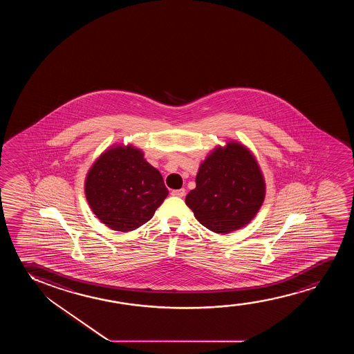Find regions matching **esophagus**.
I'll return each mask as SVG.
<instances>
[{
    "instance_id": "1",
    "label": "esophagus",
    "mask_w": 354,
    "mask_h": 354,
    "mask_svg": "<svg viewBox=\"0 0 354 354\" xmlns=\"http://www.w3.org/2000/svg\"><path fill=\"white\" fill-rule=\"evenodd\" d=\"M171 194L175 196V197H184L186 192H185L184 189H173V191H171Z\"/></svg>"
}]
</instances>
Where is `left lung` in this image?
<instances>
[{"instance_id": "8db88e82", "label": "left lung", "mask_w": 354, "mask_h": 354, "mask_svg": "<svg viewBox=\"0 0 354 354\" xmlns=\"http://www.w3.org/2000/svg\"><path fill=\"white\" fill-rule=\"evenodd\" d=\"M266 185L250 150L237 141L216 146L199 165L196 189L185 202L204 227L215 233L247 226L261 208Z\"/></svg>"}]
</instances>
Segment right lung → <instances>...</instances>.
<instances>
[{
    "label": "right lung",
    "mask_w": 354,
    "mask_h": 354,
    "mask_svg": "<svg viewBox=\"0 0 354 354\" xmlns=\"http://www.w3.org/2000/svg\"><path fill=\"white\" fill-rule=\"evenodd\" d=\"M84 194L102 223L113 231L129 232L147 223L169 192L140 149L113 145L88 170Z\"/></svg>",
    "instance_id": "obj_1"
}]
</instances>
